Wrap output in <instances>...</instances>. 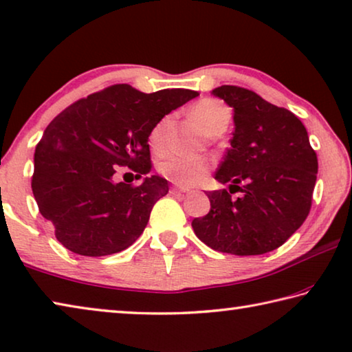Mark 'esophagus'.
I'll use <instances>...</instances> for the list:
<instances>
[{
    "label": "esophagus",
    "instance_id": "esophagus-1",
    "mask_svg": "<svg viewBox=\"0 0 352 352\" xmlns=\"http://www.w3.org/2000/svg\"><path fill=\"white\" fill-rule=\"evenodd\" d=\"M171 193L173 195H186V193H190L188 188H182V187H171Z\"/></svg>",
    "mask_w": 352,
    "mask_h": 352
}]
</instances>
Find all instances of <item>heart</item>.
Returning a JSON list of instances; mask_svg holds the SVG:
<instances>
[{
    "label": "heart",
    "instance_id": "b5f03b06",
    "mask_svg": "<svg viewBox=\"0 0 352 352\" xmlns=\"http://www.w3.org/2000/svg\"><path fill=\"white\" fill-rule=\"evenodd\" d=\"M190 115L208 135L228 126L231 118L228 108L215 99L199 100L192 107ZM166 124H168V118H164L149 135V142L154 149H162L164 146ZM159 171L162 176L177 186L192 187L198 186L208 176L209 162L199 157H187V155H168L159 164Z\"/></svg>",
    "mask_w": 352,
    "mask_h": 352
}]
</instances>
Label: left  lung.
Segmentation results:
<instances>
[{"label":"left lung","instance_id":"obj_1","mask_svg":"<svg viewBox=\"0 0 352 352\" xmlns=\"http://www.w3.org/2000/svg\"><path fill=\"white\" fill-rule=\"evenodd\" d=\"M232 108L231 148L215 173L231 190L206 193L210 210L192 221L201 242L221 253L263 255L283 245L311 208L318 159L307 129L286 108L253 91L223 85L210 91Z\"/></svg>","mask_w":352,"mask_h":352}]
</instances>
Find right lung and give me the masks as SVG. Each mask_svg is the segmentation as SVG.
<instances>
[{
    "label": "right lung",
    "mask_w": 352,
    "mask_h": 352,
    "mask_svg": "<svg viewBox=\"0 0 352 352\" xmlns=\"http://www.w3.org/2000/svg\"><path fill=\"white\" fill-rule=\"evenodd\" d=\"M197 91L146 94L115 85L80 99L48 124L34 153L32 195L56 239L83 256L126 250L142 236L168 181L149 175V135ZM118 166L145 176L137 188L112 179Z\"/></svg>",
    "instance_id": "right-lung-1"
}]
</instances>
